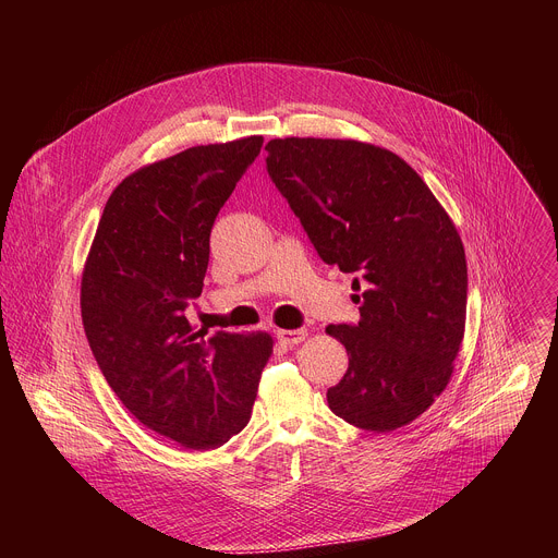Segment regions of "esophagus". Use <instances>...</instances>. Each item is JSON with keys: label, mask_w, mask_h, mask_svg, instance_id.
<instances>
[{"label": "esophagus", "mask_w": 558, "mask_h": 558, "mask_svg": "<svg viewBox=\"0 0 558 558\" xmlns=\"http://www.w3.org/2000/svg\"><path fill=\"white\" fill-rule=\"evenodd\" d=\"M276 338L282 342V344H287V347H291V344H300L304 338H306V331L304 329H298V331H289V329H278L276 331Z\"/></svg>", "instance_id": "34e87169"}]
</instances>
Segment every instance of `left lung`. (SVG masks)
I'll use <instances>...</instances> for the list:
<instances>
[{"label": "left lung", "instance_id": "8db88e82", "mask_svg": "<svg viewBox=\"0 0 558 558\" xmlns=\"http://www.w3.org/2000/svg\"><path fill=\"white\" fill-rule=\"evenodd\" d=\"M267 172L327 265L355 274L357 325H329L349 353L327 390L344 422L390 433L448 386L465 329L468 269L454 222L390 149L351 138H274Z\"/></svg>", "mask_w": 558, "mask_h": 558}]
</instances>
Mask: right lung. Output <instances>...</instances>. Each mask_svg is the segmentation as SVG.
Masks as SVG:
<instances>
[{"label": "right lung", "instance_id": "1", "mask_svg": "<svg viewBox=\"0 0 558 558\" xmlns=\"http://www.w3.org/2000/svg\"><path fill=\"white\" fill-rule=\"evenodd\" d=\"M263 136L196 145L123 179L82 276L93 355L123 407L190 450L241 433L274 353L269 333L207 336L185 308L203 291L214 220L260 154Z\"/></svg>", "mask_w": 558, "mask_h": 558}]
</instances>
